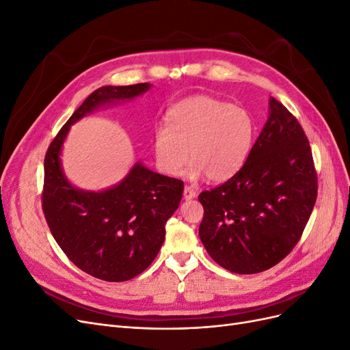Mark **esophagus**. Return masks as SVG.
Segmentation results:
<instances>
[{
    "label": "esophagus",
    "instance_id": "esophagus-1",
    "mask_svg": "<svg viewBox=\"0 0 350 350\" xmlns=\"http://www.w3.org/2000/svg\"><path fill=\"white\" fill-rule=\"evenodd\" d=\"M196 196H197V194H196V191H194L193 188H189V187H185V188H184V198H185V200H193Z\"/></svg>",
    "mask_w": 350,
    "mask_h": 350
}]
</instances>
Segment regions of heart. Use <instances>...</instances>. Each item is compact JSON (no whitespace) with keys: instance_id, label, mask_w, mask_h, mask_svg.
I'll return each instance as SVG.
<instances>
[{"instance_id":"heart-1","label":"heart","mask_w":350,"mask_h":350,"mask_svg":"<svg viewBox=\"0 0 350 350\" xmlns=\"http://www.w3.org/2000/svg\"><path fill=\"white\" fill-rule=\"evenodd\" d=\"M165 124L152 134V152L159 172L171 178L183 174L189 152V179L207 175L211 183H225L247 163L256 142L250 111L211 96L178 102Z\"/></svg>"}]
</instances>
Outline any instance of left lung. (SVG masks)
Returning <instances> with one entry per match:
<instances>
[{"mask_svg":"<svg viewBox=\"0 0 350 350\" xmlns=\"http://www.w3.org/2000/svg\"><path fill=\"white\" fill-rule=\"evenodd\" d=\"M310 142L274 98L247 163L229 181L198 196V235L219 266L254 274L276 266L298 243L317 200Z\"/></svg>","mask_w":350,"mask_h":350,"instance_id":"1","label":"left lung"}]
</instances>
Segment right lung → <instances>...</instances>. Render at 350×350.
Here are the masks:
<instances>
[{
  "mask_svg": "<svg viewBox=\"0 0 350 350\" xmlns=\"http://www.w3.org/2000/svg\"><path fill=\"white\" fill-rule=\"evenodd\" d=\"M152 88L102 86L62 126L45 156L42 208L61 250L93 278L125 282L150 266L165 241V225L181 203L184 183L156 174L140 161L118 184L89 191L70 183L61 163L70 126L103 107L133 100Z\"/></svg>",
  "mask_w": 350,
  "mask_h": 350,
  "instance_id": "right-lung-1",
  "label": "right lung"
}]
</instances>
